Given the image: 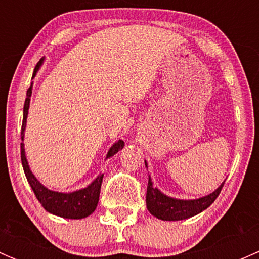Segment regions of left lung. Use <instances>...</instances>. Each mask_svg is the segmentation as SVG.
<instances>
[{"instance_id":"8db88e82","label":"left lung","mask_w":259,"mask_h":259,"mask_svg":"<svg viewBox=\"0 0 259 259\" xmlns=\"http://www.w3.org/2000/svg\"><path fill=\"white\" fill-rule=\"evenodd\" d=\"M148 169V163L145 160ZM226 182V180H224ZM224 182L210 194L200 197L198 199H178L164 194L161 190L154 187L151 177L149 176L148 188H146V208L151 215L161 221H183L190 217L202 213L217 199L223 188Z\"/></svg>"}]
</instances>
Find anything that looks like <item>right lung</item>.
<instances>
[{"instance_id": "right-lung-1", "label": "right lung", "mask_w": 259, "mask_h": 259, "mask_svg": "<svg viewBox=\"0 0 259 259\" xmlns=\"http://www.w3.org/2000/svg\"><path fill=\"white\" fill-rule=\"evenodd\" d=\"M44 62H45V57H42V59L37 62V65H36L32 79H35L36 74H37V71L40 70V67L42 66ZM32 86L33 82H31V86L27 89V93H26V100L25 105H23L22 130H21V139H22V143H21V161H22V168L23 171H25L26 178H27L30 187L32 188L36 198H37L38 202L41 203V205L45 208L46 211L54 214V215L61 217V218L66 219L86 218V217H89L90 214L94 213V210L96 209V205H98L99 197H100L101 183H103L104 178L103 173L99 174L88 187L74 190V192L62 193L55 192V190H51L49 189L48 187H45L40 180L36 178L35 174L31 170L30 165H28L23 140H25L26 122H27L30 100L31 95H32ZM122 148H124V142H122L121 139L115 142L114 144L111 145V148L109 149L105 160L106 159H110L111 156H114L115 154L119 150H121Z\"/></svg>"}]
</instances>
